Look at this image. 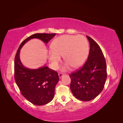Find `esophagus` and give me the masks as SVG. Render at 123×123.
<instances>
[{"label":"esophagus","instance_id":"1","mask_svg":"<svg viewBox=\"0 0 123 123\" xmlns=\"http://www.w3.org/2000/svg\"><path fill=\"white\" fill-rule=\"evenodd\" d=\"M64 75V74H63V73H60L59 74V78H61L62 76H63Z\"/></svg>","mask_w":123,"mask_h":123}]
</instances>
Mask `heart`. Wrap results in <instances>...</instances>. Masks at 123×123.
Masks as SVG:
<instances>
[{
    "instance_id": "heart-1",
    "label": "heart",
    "mask_w": 123,
    "mask_h": 123,
    "mask_svg": "<svg viewBox=\"0 0 123 123\" xmlns=\"http://www.w3.org/2000/svg\"><path fill=\"white\" fill-rule=\"evenodd\" d=\"M48 51V57L54 69H56L61 60V55L66 61L62 70L69 69L72 66L79 68L82 66L88 56V41L82 35H64L55 39Z\"/></svg>"
}]
</instances>
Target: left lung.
Listing matches in <instances>:
<instances>
[{"mask_svg":"<svg viewBox=\"0 0 123 123\" xmlns=\"http://www.w3.org/2000/svg\"><path fill=\"white\" fill-rule=\"evenodd\" d=\"M90 44L89 55L81 68L69 75L70 89L74 96L81 101H89L101 92L107 78L105 59L99 45L87 36Z\"/></svg>","mask_w":123,"mask_h":123,"instance_id":"8db88e82","label":"left lung"}]
</instances>
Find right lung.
I'll return each mask as SVG.
<instances>
[{"label": "right lung", "mask_w": 123, "mask_h": 123, "mask_svg": "<svg viewBox=\"0 0 123 123\" xmlns=\"http://www.w3.org/2000/svg\"><path fill=\"white\" fill-rule=\"evenodd\" d=\"M55 35L56 34L32 35L22 42L17 51L14 59L16 82L23 97L34 105H44L53 100L55 86L59 80V75L47 66L35 69L26 68L20 61V50L31 39L38 38L48 43Z\"/></svg>", "instance_id": "right-lung-1"}]
</instances>
